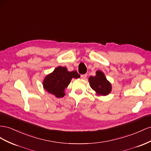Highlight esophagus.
Masks as SVG:
<instances>
[{
    "label": "esophagus",
    "instance_id": "esophagus-1",
    "mask_svg": "<svg viewBox=\"0 0 151 151\" xmlns=\"http://www.w3.org/2000/svg\"><path fill=\"white\" fill-rule=\"evenodd\" d=\"M87 74H84V75H81L80 77H81V79L85 80V79H86V78H87Z\"/></svg>",
    "mask_w": 151,
    "mask_h": 151
}]
</instances>
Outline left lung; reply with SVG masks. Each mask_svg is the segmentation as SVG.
Listing matches in <instances>:
<instances>
[{
	"label": "left lung",
	"mask_w": 151,
	"mask_h": 151,
	"mask_svg": "<svg viewBox=\"0 0 151 151\" xmlns=\"http://www.w3.org/2000/svg\"><path fill=\"white\" fill-rule=\"evenodd\" d=\"M90 86L96 91L97 95L107 96L111 92V84L106 78L104 73L98 70L95 76H90L88 78Z\"/></svg>",
	"instance_id": "obj_1"
}]
</instances>
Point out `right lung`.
I'll use <instances>...</instances> for the list:
<instances>
[{
  "mask_svg": "<svg viewBox=\"0 0 151 151\" xmlns=\"http://www.w3.org/2000/svg\"><path fill=\"white\" fill-rule=\"evenodd\" d=\"M80 75L76 71H68L66 67L59 66L50 74L47 75L44 81V88L50 93L56 97H63L65 89L73 78H78Z\"/></svg>",
  "mask_w": 151,
  "mask_h": 151,
  "instance_id": "1",
  "label": "right lung"
}]
</instances>
